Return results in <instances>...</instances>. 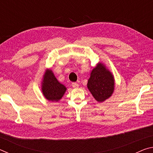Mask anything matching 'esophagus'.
I'll return each instance as SVG.
<instances>
[{
    "label": "esophagus",
    "mask_w": 153,
    "mask_h": 153,
    "mask_svg": "<svg viewBox=\"0 0 153 153\" xmlns=\"http://www.w3.org/2000/svg\"><path fill=\"white\" fill-rule=\"evenodd\" d=\"M72 87L73 88H77L79 87V85H78V84H77L76 82H74V83H72Z\"/></svg>",
    "instance_id": "34e87169"
}]
</instances>
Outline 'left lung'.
Masks as SVG:
<instances>
[{"label": "left lung", "mask_w": 153, "mask_h": 153, "mask_svg": "<svg viewBox=\"0 0 153 153\" xmlns=\"http://www.w3.org/2000/svg\"><path fill=\"white\" fill-rule=\"evenodd\" d=\"M87 87L98 102H104L112 96L115 90V78L102 62H98L90 72Z\"/></svg>", "instance_id": "1"}]
</instances>
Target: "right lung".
I'll list each match as a JSON object with an SVG mask.
<instances>
[{"instance_id":"1","label":"right lung","mask_w":153,"mask_h":153,"mask_svg":"<svg viewBox=\"0 0 153 153\" xmlns=\"http://www.w3.org/2000/svg\"><path fill=\"white\" fill-rule=\"evenodd\" d=\"M41 90L46 100L58 102L63 97L67 88L58 81L51 69H46L42 76Z\"/></svg>"}]
</instances>
